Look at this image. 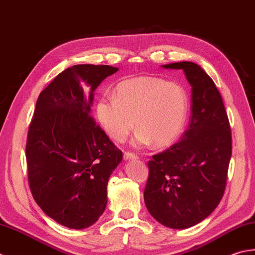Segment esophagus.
Listing matches in <instances>:
<instances>
[{"mask_svg":"<svg viewBox=\"0 0 255 255\" xmlns=\"http://www.w3.org/2000/svg\"><path fill=\"white\" fill-rule=\"evenodd\" d=\"M123 157H124V159H135V158H137L136 155H135L134 153H131V152H124Z\"/></svg>","mask_w":255,"mask_h":255,"instance_id":"obj_1","label":"esophagus"}]
</instances>
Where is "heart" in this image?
<instances>
[{
	"label": "heart",
	"mask_w": 255,
	"mask_h": 255,
	"mask_svg": "<svg viewBox=\"0 0 255 255\" xmlns=\"http://www.w3.org/2000/svg\"><path fill=\"white\" fill-rule=\"evenodd\" d=\"M114 96L97 103V117L111 138L121 142L136 126L135 145L167 146L183 132L189 114V96L177 82L141 76L121 81ZM135 122H133V120Z\"/></svg>",
	"instance_id": "obj_1"
}]
</instances>
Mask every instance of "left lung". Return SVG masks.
<instances>
[{
  "mask_svg": "<svg viewBox=\"0 0 255 255\" xmlns=\"http://www.w3.org/2000/svg\"><path fill=\"white\" fill-rule=\"evenodd\" d=\"M162 67L184 70L191 86V117L180 141L147 163L144 201L163 226L187 229L206 219L225 194L231 129L220 92L200 66L181 61Z\"/></svg>",
  "mask_w": 255,
  "mask_h": 255,
  "instance_id": "obj_1",
  "label": "left lung"
}]
</instances>
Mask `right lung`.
<instances>
[{"mask_svg":"<svg viewBox=\"0 0 255 255\" xmlns=\"http://www.w3.org/2000/svg\"><path fill=\"white\" fill-rule=\"evenodd\" d=\"M119 70L108 65H75L40 92L30 121L26 162L35 201L70 229L93 225L106 209L107 185L122 160L90 116L93 91ZM91 87L87 97L83 85Z\"/></svg>","mask_w":255,"mask_h":255,"instance_id":"right-lung-1","label":"right lung"}]
</instances>
